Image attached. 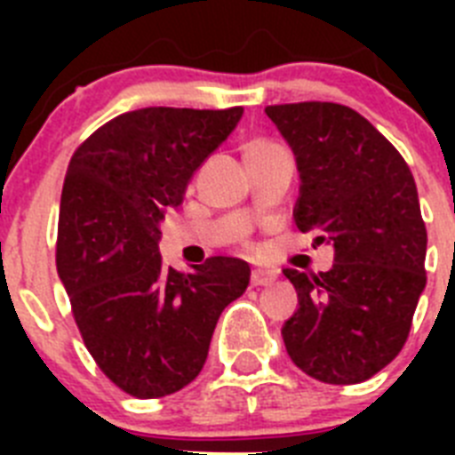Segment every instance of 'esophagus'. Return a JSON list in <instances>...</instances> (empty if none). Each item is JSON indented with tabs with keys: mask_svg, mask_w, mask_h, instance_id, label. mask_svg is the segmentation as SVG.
I'll return each instance as SVG.
<instances>
[{
	"mask_svg": "<svg viewBox=\"0 0 455 455\" xmlns=\"http://www.w3.org/2000/svg\"><path fill=\"white\" fill-rule=\"evenodd\" d=\"M275 273L273 271H262V268H257V271H252L251 275V284L252 287H268V284L275 283Z\"/></svg>",
	"mask_w": 455,
	"mask_h": 455,
	"instance_id": "esophagus-1",
	"label": "esophagus"
}]
</instances>
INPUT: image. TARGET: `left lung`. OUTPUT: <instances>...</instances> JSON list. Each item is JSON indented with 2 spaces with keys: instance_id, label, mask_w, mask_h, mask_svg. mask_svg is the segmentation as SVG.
I'll use <instances>...</instances> for the list:
<instances>
[{
  "instance_id": "8db88e82",
  "label": "left lung",
  "mask_w": 455,
  "mask_h": 455,
  "mask_svg": "<svg viewBox=\"0 0 455 455\" xmlns=\"http://www.w3.org/2000/svg\"><path fill=\"white\" fill-rule=\"evenodd\" d=\"M267 116L299 164V230L335 246L331 271H283L299 291V309L283 325L284 347L321 383H363L399 355L426 287L415 178L351 107L273 104Z\"/></svg>"
}]
</instances>
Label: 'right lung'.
<instances>
[{"instance_id": "1", "label": "right lung", "mask_w": 455, "mask_h": 455, "mask_svg": "<svg viewBox=\"0 0 455 455\" xmlns=\"http://www.w3.org/2000/svg\"><path fill=\"white\" fill-rule=\"evenodd\" d=\"M243 108L148 107L116 116L75 150L66 172L56 271L100 371L136 399L187 387L216 321L246 291L251 267L209 257L164 267L159 220L239 123Z\"/></svg>"}]
</instances>
